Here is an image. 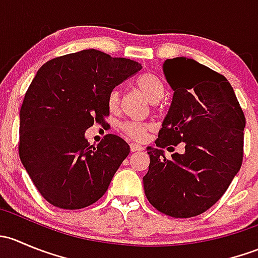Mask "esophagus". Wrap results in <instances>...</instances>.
<instances>
[{
	"label": "esophagus",
	"mask_w": 258,
	"mask_h": 258,
	"mask_svg": "<svg viewBox=\"0 0 258 258\" xmlns=\"http://www.w3.org/2000/svg\"><path fill=\"white\" fill-rule=\"evenodd\" d=\"M130 147H131L132 152H139V151H144V147H142V146L139 145V144H131V145H130Z\"/></svg>",
	"instance_id": "1"
}]
</instances>
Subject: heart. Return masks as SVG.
I'll use <instances>...</instances> for the list:
<instances>
[{"instance_id": "b5f03b06", "label": "heart", "mask_w": 258, "mask_h": 258, "mask_svg": "<svg viewBox=\"0 0 258 258\" xmlns=\"http://www.w3.org/2000/svg\"><path fill=\"white\" fill-rule=\"evenodd\" d=\"M136 85L151 102H157V101L160 100V98H162L163 95H165V88H163L162 82H161L157 76H155L153 74H150V72L140 75L136 79ZM118 91L113 90L112 92L108 95V108H110L111 111L116 110L117 106H118ZM150 128V123L124 122V123L121 124V131L123 132L127 137H130V139L132 140H142L146 136V132Z\"/></svg>"}]
</instances>
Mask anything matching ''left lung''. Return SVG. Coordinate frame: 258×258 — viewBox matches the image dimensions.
<instances>
[{
	"label": "left lung",
	"mask_w": 258,
	"mask_h": 258,
	"mask_svg": "<svg viewBox=\"0 0 258 258\" xmlns=\"http://www.w3.org/2000/svg\"><path fill=\"white\" fill-rule=\"evenodd\" d=\"M162 69L173 96L157 148L147 147L145 194L160 212L188 218L213 206L240 171L246 119L222 75L186 57L166 59ZM181 142L184 152L166 159L162 148Z\"/></svg>",
	"instance_id": "obj_1"
}]
</instances>
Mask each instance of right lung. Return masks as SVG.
Listing matches in <instances>:
<instances>
[{"label":"right lung","instance_id":"right-lung-1","mask_svg":"<svg viewBox=\"0 0 258 258\" xmlns=\"http://www.w3.org/2000/svg\"><path fill=\"white\" fill-rule=\"evenodd\" d=\"M142 69L95 48L64 54L37 71L20 111L21 162L43 199L63 210L95 204L130 153L116 135L90 146L85 134L110 114L108 95Z\"/></svg>","mask_w":258,"mask_h":258}]
</instances>
